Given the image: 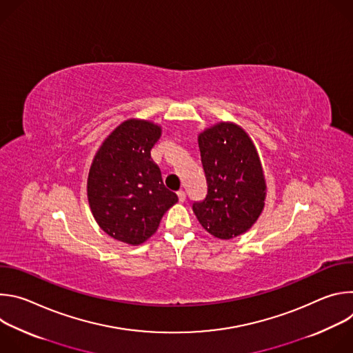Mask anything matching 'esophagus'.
<instances>
[{
  "label": "esophagus",
  "mask_w": 353,
  "mask_h": 353,
  "mask_svg": "<svg viewBox=\"0 0 353 353\" xmlns=\"http://www.w3.org/2000/svg\"><path fill=\"white\" fill-rule=\"evenodd\" d=\"M177 196H179V201H180V203H184V201H185V192H184L183 190L177 191Z\"/></svg>",
  "instance_id": "esophagus-1"
}]
</instances>
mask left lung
<instances>
[{
    "mask_svg": "<svg viewBox=\"0 0 353 353\" xmlns=\"http://www.w3.org/2000/svg\"><path fill=\"white\" fill-rule=\"evenodd\" d=\"M207 196L192 211L208 233L229 240L256 223L264 210L265 177L257 149L234 123H218L198 135Z\"/></svg>",
    "mask_w": 353,
    "mask_h": 353,
    "instance_id": "obj_1",
    "label": "left lung"
}]
</instances>
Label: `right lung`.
<instances>
[{"instance_id":"right-lung-1","label":"right lung","mask_w":353,"mask_h":353,"mask_svg":"<svg viewBox=\"0 0 353 353\" xmlns=\"http://www.w3.org/2000/svg\"><path fill=\"white\" fill-rule=\"evenodd\" d=\"M162 128L146 120L121 123L99 148L88 176V201L97 225L138 245L152 236L179 198L168 190L150 149Z\"/></svg>"}]
</instances>
